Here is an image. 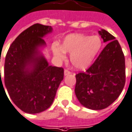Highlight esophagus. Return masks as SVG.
Instances as JSON below:
<instances>
[{
    "mask_svg": "<svg viewBox=\"0 0 132 132\" xmlns=\"http://www.w3.org/2000/svg\"><path fill=\"white\" fill-rule=\"evenodd\" d=\"M71 73L70 71H69L68 69H65L64 70V75L65 76H66V75H69V74H70V73Z\"/></svg>",
    "mask_w": 132,
    "mask_h": 132,
    "instance_id": "1",
    "label": "esophagus"
}]
</instances>
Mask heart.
I'll return each instance as SVG.
<instances>
[{"instance_id": "b5f03b06", "label": "heart", "mask_w": 132, "mask_h": 132, "mask_svg": "<svg viewBox=\"0 0 132 132\" xmlns=\"http://www.w3.org/2000/svg\"><path fill=\"white\" fill-rule=\"evenodd\" d=\"M103 43L99 36L71 34L63 40L60 47H53V53L61 60H65V53L70 54L71 64L78 69H85L92 65L99 54Z\"/></svg>"}]
</instances>
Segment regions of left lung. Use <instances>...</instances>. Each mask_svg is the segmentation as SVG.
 Masks as SVG:
<instances>
[{
  "mask_svg": "<svg viewBox=\"0 0 132 132\" xmlns=\"http://www.w3.org/2000/svg\"><path fill=\"white\" fill-rule=\"evenodd\" d=\"M99 34L108 44L86 71L76 74L75 94L80 103L92 110H102L115 101L126 81L125 58L119 41L106 30Z\"/></svg>",
  "mask_w": 132,
  "mask_h": 132,
  "instance_id": "8db88e82",
  "label": "left lung"
}]
</instances>
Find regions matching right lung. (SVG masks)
Here are the masks:
<instances>
[{
    "label": "right lung",
    "mask_w": 132,
    "mask_h": 132,
    "mask_svg": "<svg viewBox=\"0 0 132 132\" xmlns=\"http://www.w3.org/2000/svg\"><path fill=\"white\" fill-rule=\"evenodd\" d=\"M51 32V26L32 25L15 39L6 54L5 86L13 103L25 113L47 110L63 79L62 67L49 66L38 51V47L45 45L43 37Z\"/></svg>",
    "instance_id": "right-lung-1"
}]
</instances>
